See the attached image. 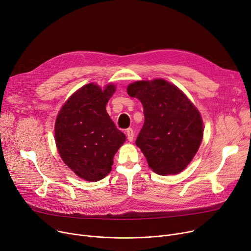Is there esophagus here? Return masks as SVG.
Instances as JSON below:
<instances>
[{"mask_svg": "<svg viewBox=\"0 0 251 251\" xmlns=\"http://www.w3.org/2000/svg\"><path fill=\"white\" fill-rule=\"evenodd\" d=\"M126 133L127 140H128L129 142H132V140H133V137H134L133 129H132V128H127V129L126 130Z\"/></svg>", "mask_w": 251, "mask_h": 251, "instance_id": "1", "label": "esophagus"}]
</instances>
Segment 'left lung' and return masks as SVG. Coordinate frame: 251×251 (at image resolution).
Masks as SVG:
<instances>
[{
    "label": "left lung",
    "instance_id": "obj_1",
    "mask_svg": "<svg viewBox=\"0 0 251 251\" xmlns=\"http://www.w3.org/2000/svg\"><path fill=\"white\" fill-rule=\"evenodd\" d=\"M126 90L144 106L145 123L136 145L150 168L162 176L182 172L202 142L198 109L177 86L164 79L136 81Z\"/></svg>",
    "mask_w": 251,
    "mask_h": 251
}]
</instances>
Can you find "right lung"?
<instances>
[{"label":"right lung","instance_id":"1","mask_svg":"<svg viewBox=\"0 0 251 251\" xmlns=\"http://www.w3.org/2000/svg\"><path fill=\"white\" fill-rule=\"evenodd\" d=\"M114 91L113 84L103 90L93 83L82 86L64 103L55 122V142L62 161L89 182L109 174L115 152L126 141L105 109Z\"/></svg>","mask_w":251,"mask_h":251}]
</instances>
